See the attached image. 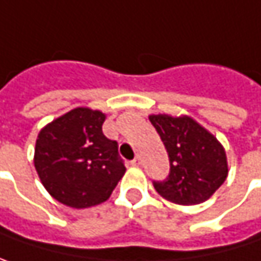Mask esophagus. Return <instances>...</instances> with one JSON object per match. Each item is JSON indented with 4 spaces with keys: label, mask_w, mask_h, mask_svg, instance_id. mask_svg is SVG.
I'll list each match as a JSON object with an SVG mask.
<instances>
[{
    "label": "esophagus",
    "mask_w": 261,
    "mask_h": 261,
    "mask_svg": "<svg viewBox=\"0 0 261 261\" xmlns=\"http://www.w3.org/2000/svg\"><path fill=\"white\" fill-rule=\"evenodd\" d=\"M131 164H133V166H140V164H142V158H140V156H136V158L131 161Z\"/></svg>",
    "instance_id": "obj_1"
}]
</instances>
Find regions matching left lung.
I'll use <instances>...</instances> for the list:
<instances>
[{
	"mask_svg": "<svg viewBox=\"0 0 261 261\" xmlns=\"http://www.w3.org/2000/svg\"><path fill=\"white\" fill-rule=\"evenodd\" d=\"M149 121L160 134L170 163L169 176L154 180L156 193L178 204L207 200L228 173L221 143L188 116L151 115Z\"/></svg>",
	"mask_w": 261,
	"mask_h": 261,
	"instance_id": "obj_1",
	"label": "left lung"
}]
</instances>
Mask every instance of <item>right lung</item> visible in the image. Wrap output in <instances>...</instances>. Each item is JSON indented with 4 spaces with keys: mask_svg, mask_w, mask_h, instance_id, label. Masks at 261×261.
I'll return each instance as SVG.
<instances>
[{
    "mask_svg": "<svg viewBox=\"0 0 261 261\" xmlns=\"http://www.w3.org/2000/svg\"><path fill=\"white\" fill-rule=\"evenodd\" d=\"M106 115L77 107L40 131L34 164L41 184L61 203L83 209L106 201L125 173L118 142L103 134Z\"/></svg>",
    "mask_w": 261,
    "mask_h": 261,
    "instance_id": "right-lung-1",
    "label": "right lung"
}]
</instances>
